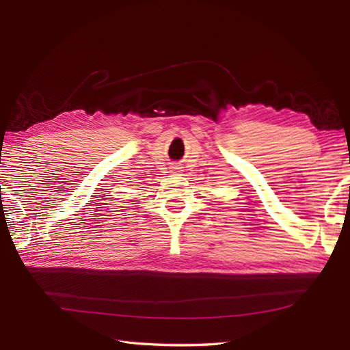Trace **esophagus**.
I'll list each match as a JSON object with an SVG mask.
<instances>
[{"label": "esophagus", "mask_w": 350, "mask_h": 350, "mask_svg": "<svg viewBox=\"0 0 350 350\" xmlns=\"http://www.w3.org/2000/svg\"><path fill=\"white\" fill-rule=\"evenodd\" d=\"M173 168V171H179V167H171Z\"/></svg>", "instance_id": "1"}]
</instances>
